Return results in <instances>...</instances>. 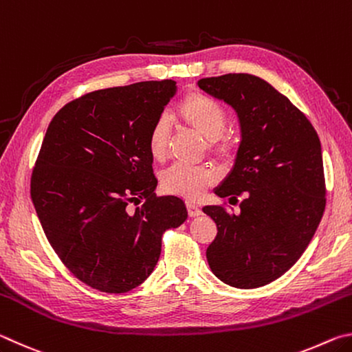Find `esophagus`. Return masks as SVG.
I'll return each instance as SVG.
<instances>
[{"label":"esophagus","mask_w":352,"mask_h":352,"mask_svg":"<svg viewBox=\"0 0 352 352\" xmlns=\"http://www.w3.org/2000/svg\"><path fill=\"white\" fill-rule=\"evenodd\" d=\"M186 208H188V214H189L190 217H199L200 214H201L200 206L194 205V204H190V201H188V204H186Z\"/></svg>","instance_id":"1"}]
</instances>
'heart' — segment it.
<instances>
[{
  "mask_svg": "<svg viewBox=\"0 0 352 352\" xmlns=\"http://www.w3.org/2000/svg\"><path fill=\"white\" fill-rule=\"evenodd\" d=\"M182 122L206 141L208 148L217 157H226L231 152V142L223 136L228 116L222 105L201 93H189L177 109ZM148 152L155 160H164L169 146V122L158 118L148 132ZM217 174L206 166L174 164L162 177L166 192L188 200H197L205 190L216 183Z\"/></svg>",
  "mask_w": 352,
  "mask_h": 352,
  "instance_id": "obj_1",
  "label": "heart"
}]
</instances>
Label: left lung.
Returning <instances> with one entry per match:
<instances>
[{
    "mask_svg": "<svg viewBox=\"0 0 352 352\" xmlns=\"http://www.w3.org/2000/svg\"><path fill=\"white\" fill-rule=\"evenodd\" d=\"M199 87L233 107L241 124L234 166L214 192L243 200L237 214L204 208L217 225L208 264L231 287H262L300 259L323 217L320 138L305 113L261 77H206Z\"/></svg>",
    "mask_w": 352,
    "mask_h": 352,
    "instance_id": "1",
    "label": "left lung"
}]
</instances>
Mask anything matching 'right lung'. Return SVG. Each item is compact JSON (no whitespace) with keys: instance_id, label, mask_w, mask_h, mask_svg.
<instances>
[{"instance_id":"obj_1","label":"right lung","mask_w":352,"mask_h":352,"mask_svg":"<svg viewBox=\"0 0 352 352\" xmlns=\"http://www.w3.org/2000/svg\"><path fill=\"white\" fill-rule=\"evenodd\" d=\"M174 80L88 93L57 111L31 178L40 223L68 270L107 294L138 287L157 265L184 201L157 197L148 132L175 96ZM146 198L135 212L128 204Z\"/></svg>"}]
</instances>
